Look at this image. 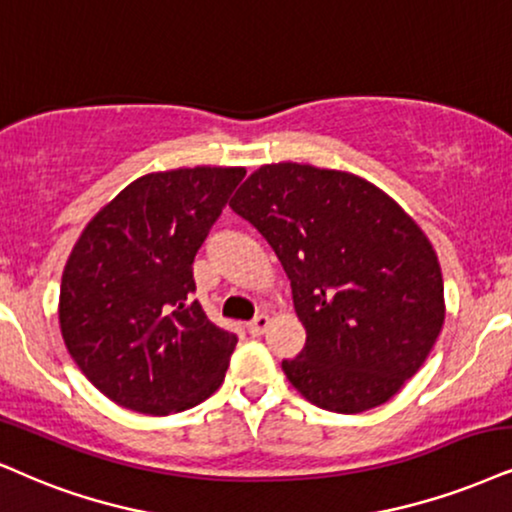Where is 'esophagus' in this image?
Returning <instances> with one entry per match:
<instances>
[{"label":"esophagus","instance_id":"esophagus-1","mask_svg":"<svg viewBox=\"0 0 512 512\" xmlns=\"http://www.w3.org/2000/svg\"><path fill=\"white\" fill-rule=\"evenodd\" d=\"M268 327H270V315L261 313V315H256L249 325H246V330H249V334H254V337H258V334L266 332Z\"/></svg>","mask_w":512,"mask_h":512}]
</instances>
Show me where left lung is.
Returning a JSON list of instances; mask_svg holds the SVG:
<instances>
[{"label":"left lung","instance_id":"obj_1","mask_svg":"<svg viewBox=\"0 0 512 512\" xmlns=\"http://www.w3.org/2000/svg\"><path fill=\"white\" fill-rule=\"evenodd\" d=\"M230 206L292 282L306 330L304 351L282 361L292 387L332 413L387 403L427 361L446 318L422 227L361 175L294 161L254 170Z\"/></svg>","mask_w":512,"mask_h":512}]
</instances>
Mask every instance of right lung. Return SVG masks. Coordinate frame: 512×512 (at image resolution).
<instances>
[{"instance_id":"add662e5","label":"right lung","mask_w":512,"mask_h":512,"mask_svg":"<svg viewBox=\"0 0 512 512\" xmlns=\"http://www.w3.org/2000/svg\"><path fill=\"white\" fill-rule=\"evenodd\" d=\"M244 175L242 166L147 173L82 227L61 277V337L118 406L180 413L223 384L237 337L189 299L192 263Z\"/></svg>"}]
</instances>
